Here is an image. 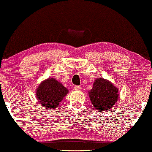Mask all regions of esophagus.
I'll return each mask as SVG.
<instances>
[{
    "label": "esophagus",
    "instance_id": "34e87169",
    "mask_svg": "<svg viewBox=\"0 0 152 152\" xmlns=\"http://www.w3.org/2000/svg\"><path fill=\"white\" fill-rule=\"evenodd\" d=\"M73 88H74V90H75V91H81V90H82V88H81L80 86H75Z\"/></svg>",
    "mask_w": 152,
    "mask_h": 152
}]
</instances>
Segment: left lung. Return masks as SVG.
<instances>
[{
    "instance_id": "left-lung-1",
    "label": "left lung",
    "mask_w": 152,
    "mask_h": 152,
    "mask_svg": "<svg viewBox=\"0 0 152 152\" xmlns=\"http://www.w3.org/2000/svg\"><path fill=\"white\" fill-rule=\"evenodd\" d=\"M118 88L110 81L98 77L94 81L93 88L88 91L91 103L99 111L111 109L119 98Z\"/></svg>"
}]
</instances>
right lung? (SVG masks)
I'll list each match as a JSON object with an SVG mask.
<instances>
[{"label":"right lung","instance_id":"add662e5","mask_svg":"<svg viewBox=\"0 0 152 152\" xmlns=\"http://www.w3.org/2000/svg\"><path fill=\"white\" fill-rule=\"evenodd\" d=\"M68 93V89L53 77L42 81L36 90L37 99L39 104L50 110L57 109Z\"/></svg>","mask_w":152,"mask_h":152}]
</instances>
